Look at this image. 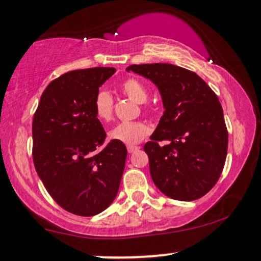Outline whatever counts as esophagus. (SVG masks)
Returning <instances> with one entry per match:
<instances>
[{
    "mask_svg": "<svg viewBox=\"0 0 261 261\" xmlns=\"http://www.w3.org/2000/svg\"><path fill=\"white\" fill-rule=\"evenodd\" d=\"M139 149H141V147L137 146V145L127 146V151H129V153H134V152H136V151H138Z\"/></svg>",
    "mask_w": 261,
    "mask_h": 261,
    "instance_id": "34e87169",
    "label": "esophagus"
}]
</instances>
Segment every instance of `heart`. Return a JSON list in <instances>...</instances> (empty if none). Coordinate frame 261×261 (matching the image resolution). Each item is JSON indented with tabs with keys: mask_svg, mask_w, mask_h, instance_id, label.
Segmentation results:
<instances>
[{
	"mask_svg": "<svg viewBox=\"0 0 261 261\" xmlns=\"http://www.w3.org/2000/svg\"><path fill=\"white\" fill-rule=\"evenodd\" d=\"M120 91L134 102L144 104L147 100L149 93L142 82L136 79H129L120 85ZM93 110L96 117L102 122H109L114 114V99L110 93L106 90L97 92L93 100ZM150 126L144 122H125L119 123L109 131V138L111 141L135 145L142 142L150 134Z\"/></svg>",
	"mask_w": 261,
	"mask_h": 261,
	"instance_id": "b5f03b06",
	"label": "heart"
}]
</instances>
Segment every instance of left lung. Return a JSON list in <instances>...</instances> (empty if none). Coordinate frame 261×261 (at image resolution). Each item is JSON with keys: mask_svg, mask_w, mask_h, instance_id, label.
Returning <instances> with one entry per match:
<instances>
[{"mask_svg": "<svg viewBox=\"0 0 261 261\" xmlns=\"http://www.w3.org/2000/svg\"><path fill=\"white\" fill-rule=\"evenodd\" d=\"M126 71L150 80L162 96L164 115L144 145L154 185L176 200L203 197L219 179L227 154L217 95L196 72L173 64H134Z\"/></svg>", "mask_w": 261, "mask_h": 261, "instance_id": "1", "label": "left lung"}]
</instances>
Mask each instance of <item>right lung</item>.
Listing matches in <instances>:
<instances>
[{"label": "right lung", "mask_w": 261, "mask_h": 261, "mask_svg": "<svg viewBox=\"0 0 261 261\" xmlns=\"http://www.w3.org/2000/svg\"><path fill=\"white\" fill-rule=\"evenodd\" d=\"M115 68L73 70L53 81L33 120L34 165L46 191L65 211L96 216L117 196L125 168L124 144L106 142L93 110L99 88Z\"/></svg>", "instance_id": "obj_1"}]
</instances>
